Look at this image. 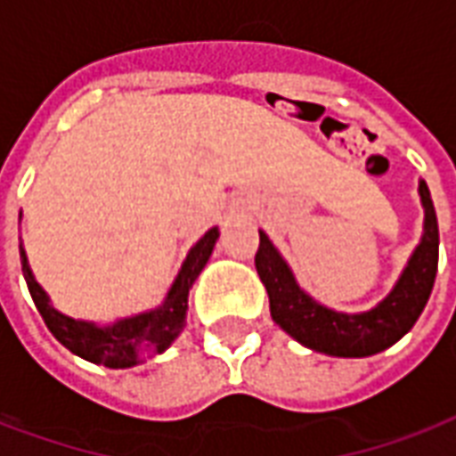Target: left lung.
Instances as JSON below:
<instances>
[{
  "label": "left lung",
  "instance_id": "left-lung-1",
  "mask_svg": "<svg viewBox=\"0 0 456 456\" xmlns=\"http://www.w3.org/2000/svg\"><path fill=\"white\" fill-rule=\"evenodd\" d=\"M418 193L426 210L423 239L416 246L413 256L408 258L399 282L370 312L343 314L314 302L297 285L289 265L282 261V256L278 254L271 239L265 237V232H258L261 244L256 251V271L268 289L273 322L306 348L333 357L374 355L403 338L413 329L420 312L426 309L428 297L433 292L437 254H440L437 217L426 181H420Z\"/></svg>",
  "mask_w": 456,
  "mask_h": 456
}]
</instances>
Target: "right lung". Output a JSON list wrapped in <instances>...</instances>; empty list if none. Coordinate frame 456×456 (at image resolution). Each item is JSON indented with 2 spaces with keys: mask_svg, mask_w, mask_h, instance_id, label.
Instances as JSON below:
<instances>
[{
  "mask_svg": "<svg viewBox=\"0 0 456 456\" xmlns=\"http://www.w3.org/2000/svg\"><path fill=\"white\" fill-rule=\"evenodd\" d=\"M219 232L212 227L205 237L188 251L183 265L178 271L174 285L168 289L164 305L151 312L137 314L130 319H118L110 326H96L91 322H79L72 316L60 314L50 305L45 289L40 288L28 268V258L21 248V271L28 285L33 302L38 306L43 322L65 348L74 355L89 360L94 365H106L113 370L140 365L151 355H159L176 340V336L185 326V309H188V292L193 288L195 278L200 275L205 263L210 258Z\"/></svg>",
  "mask_w": 456,
  "mask_h": 456,
  "instance_id": "add662e5",
  "label": "right lung"
}]
</instances>
